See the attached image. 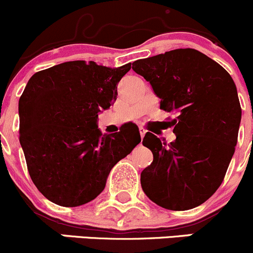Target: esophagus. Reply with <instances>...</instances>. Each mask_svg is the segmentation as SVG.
<instances>
[{
    "mask_svg": "<svg viewBox=\"0 0 253 253\" xmlns=\"http://www.w3.org/2000/svg\"><path fill=\"white\" fill-rule=\"evenodd\" d=\"M145 133H147V129H144L143 127H139V134H141V138L145 136Z\"/></svg>",
    "mask_w": 253,
    "mask_h": 253,
    "instance_id": "obj_1",
    "label": "esophagus"
}]
</instances>
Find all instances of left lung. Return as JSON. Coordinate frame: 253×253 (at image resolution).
Returning a JSON list of instances; mask_svg holds the SVG:
<instances>
[{
    "mask_svg": "<svg viewBox=\"0 0 253 253\" xmlns=\"http://www.w3.org/2000/svg\"><path fill=\"white\" fill-rule=\"evenodd\" d=\"M152 85L160 109L175 112L170 144L150 132L143 144L153 163L142 188L158 206L185 211L205 203L221 185L235 152L241 106L231 76L195 48H177L132 63Z\"/></svg>",
    "mask_w": 253,
    "mask_h": 253,
    "instance_id": "left-lung-1",
    "label": "left lung"
}]
</instances>
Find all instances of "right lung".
Wrapping results in <instances>:
<instances>
[{
    "label": "right lung",
    "mask_w": 253,
    "mask_h": 253,
    "mask_svg": "<svg viewBox=\"0 0 253 253\" xmlns=\"http://www.w3.org/2000/svg\"><path fill=\"white\" fill-rule=\"evenodd\" d=\"M131 65L70 61L37 72L19 99V142L28 171L51 202L77 207L103 192L119 160L141 142L138 127L103 134L98 116L117 98Z\"/></svg>",
    "instance_id": "right-lung-1"
}]
</instances>
